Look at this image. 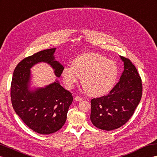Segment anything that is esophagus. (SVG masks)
<instances>
[{
    "mask_svg": "<svg viewBox=\"0 0 157 157\" xmlns=\"http://www.w3.org/2000/svg\"><path fill=\"white\" fill-rule=\"evenodd\" d=\"M74 99H75V101H81L83 100V99L81 97H79V96H78V95L75 96Z\"/></svg>",
    "mask_w": 157,
    "mask_h": 157,
    "instance_id": "34e87169",
    "label": "esophagus"
}]
</instances>
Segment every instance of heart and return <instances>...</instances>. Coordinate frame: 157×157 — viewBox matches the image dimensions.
<instances>
[{
    "label": "heart",
    "mask_w": 157,
    "mask_h": 157,
    "mask_svg": "<svg viewBox=\"0 0 157 157\" xmlns=\"http://www.w3.org/2000/svg\"><path fill=\"white\" fill-rule=\"evenodd\" d=\"M118 73V67L114 62L98 54L86 53L75 58L72 66L64 67L62 77L67 89H71L82 78V86L87 94L99 97L112 89Z\"/></svg>",
    "instance_id": "1"
}]
</instances>
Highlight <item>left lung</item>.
<instances>
[{
  "instance_id": "8db88e82",
  "label": "left lung",
  "mask_w": 157,
  "mask_h": 157,
  "mask_svg": "<svg viewBox=\"0 0 157 157\" xmlns=\"http://www.w3.org/2000/svg\"><path fill=\"white\" fill-rule=\"evenodd\" d=\"M124 71L107 95L91 100L90 119L94 126L111 131L125 124L133 115L142 96L141 79L130 59L120 56Z\"/></svg>"
}]
</instances>
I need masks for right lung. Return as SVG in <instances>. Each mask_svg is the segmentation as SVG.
<instances>
[{"instance_id":"add662e5","label":"right lung","mask_w":157,"mask_h":157,"mask_svg":"<svg viewBox=\"0 0 157 157\" xmlns=\"http://www.w3.org/2000/svg\"><path fill=\"white\" fill-rule=\"evenodd\" d=\"M56 49L44 50L23 59L15 67L12 79L11 101L16 113L32 130L42 135L54 133L63 127L73 101L71 94L57 79L44 87L30 89V69L38 63H48L56 77L61 76L64 67L55 59Z\"/></svg>"}]
</instances>
